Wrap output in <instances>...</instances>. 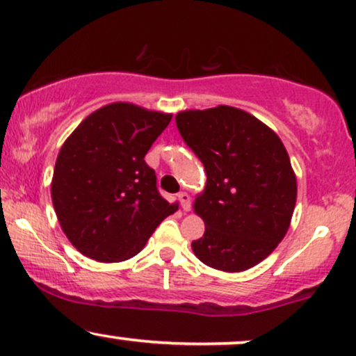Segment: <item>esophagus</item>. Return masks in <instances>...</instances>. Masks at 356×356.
I'll list each match as a JSON object with an SVG mask.
<instances>
[{"instance_id":"obj_1","label":"esophagus","mask_w":356,"mask_h":356,"mask_svg":"<svg viewBox=\"0 0 356 356\" xmlns=\"http://www.w3.org/2000/svg\"><path fill=\"white\" fill-rule=\"evenodd\" d=\"M177 197H179V202H181V207L186 212H189L191 211V195L187 194V192H179Z\"/></svg>"}]
</instances>
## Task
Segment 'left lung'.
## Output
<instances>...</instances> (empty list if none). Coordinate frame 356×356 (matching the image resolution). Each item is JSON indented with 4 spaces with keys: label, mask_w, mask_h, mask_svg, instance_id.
<instances>
[{
    "label": "left lung",
    "mask_w": 356,
    "mask_h": 356,
    "mask_svg": "<svg viewBox=\"0 0 356 356\" xmlns=\"http://www.w3.org/2000/svg\"><path fill=\"white\" fill-rule=\"evenodd\" d=\"M184 143L207 174L194 209L205 232L192 242L200 262L224 272L254 267L285 237L297 179L284 144L245 111L219 106L175 115Z\"/></svg>",
    "instance_id": "obj_1"
}]
</instances>
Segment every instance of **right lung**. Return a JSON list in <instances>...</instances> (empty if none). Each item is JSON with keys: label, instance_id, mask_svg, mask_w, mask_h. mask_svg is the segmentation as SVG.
<instances>
[{"label": "right lung", "instance_id": "1", "mask_svg": "<svg viewBox=\"0 0 356 356\" xmlns=\"http://www.w3.org/2000/svg\"><path fill=\"white\" fill-rule=\"evenodd\" d=\"M170 119L113 102L88 115L63 144L51 197L63 232L83 255L97 262L131 259L175 212L144 161Z\"/></svg>", "mask_w": 356, "mask_h": 356}]
</instances>
